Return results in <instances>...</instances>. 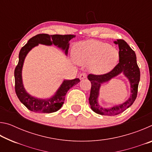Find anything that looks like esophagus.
Returning a JSON list of instances; mask_svg holds the SVG:
<instances>
[{"label":"esophagus","mask_w":152,"mask_h":152,"mask_svg":"<svg viewBox=\"0 0 152 152\" xmlns=\"http://www.w3.org/2000/svg\"><path fill=\"white\" fill-rule=\"evenodd\" d=\"M86 78V74L85 73H82L80 74V79L82 80V79H84Z\"/></svg>","instance_id":"1"}]
</instances>
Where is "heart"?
<instances>
[{
  "label": "heart",
  "mask_w": 152,
  "mask_h": 152,
  "mask_svg": "<svg viewBox=\"0 0 152 152\" xmlns=\"http://www.w3.org/2000/svg\"><path fill=\"white\" fill-rule=\"evenodd\" d=\"M74 58L80 65L90 64V70L94 74L110 72L117 65L119 52L106 43L90 40L78 43L74 48Z\"/></svg>",
  "instance_id": "heart-1"
}]
</instances>
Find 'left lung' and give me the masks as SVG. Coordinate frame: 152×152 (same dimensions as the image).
<instances>
[{"instance_id":"1","label":"left lung","mask_w":152,"mask_h":152,"mask_svg":"<svg viewBox=\"0 0 152 152\" xmlns=\"http://www.w3.org/2000/svg\"><path fill=\"white\" fill-rule=\"evenodd\" d=\"M119 48V62L113 70L102 75L89 74L88 79L91 82V90L89 97V103L91 109L97 114L113 116L123 113L134 102L137 97L139 82L140 80V71L137 66L136 55L130 46L123 39H117L114 42ZM123 73L130 82V97L123 104L110 108H103L97 102V98L101 84L109 81L120 73Z\"/></svg>"}]
</instances>
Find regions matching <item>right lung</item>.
Wrapping results in <instances>:
<instances>
[{
  "instance_id": "right-lung-1",
  "label": "right lung",
  "mask_w": 152,
  "mask_h": 152,
  "mask_svg": "<svg viewBox=\"0 0 152 152\" xmlns=\"http://www.w3.org/2000/svg\"><path fill=\"white\" fill-rule=\"evenodd\" d=\"M74 35H53L38 34L28 41L23 47L20 49L19 55V62L15 70V92L19 101L28 109L35 113H51L56 112L62 106L65 96L68 90L80 82L79 78L74 80H64L60 88L58 89L55 94L51 98L42 99L32 96L27 93L24 88L22 80V69L24 60L27 53L31 49L39 44L51 45L52 44L58 46L59 48L64 51L67 55L69 49V42L75 37Z\"/></svg>"
}]
</instances>
